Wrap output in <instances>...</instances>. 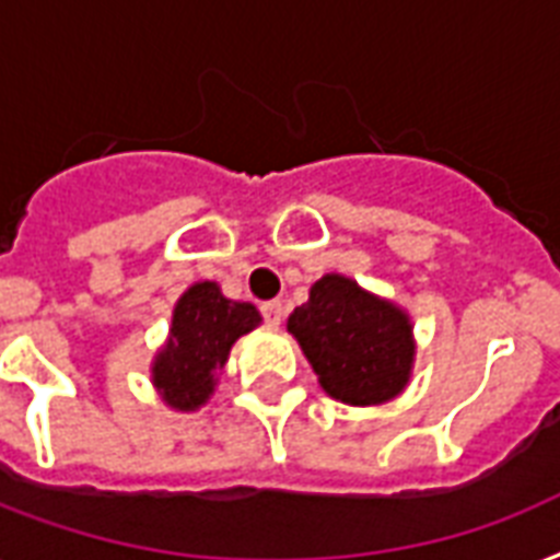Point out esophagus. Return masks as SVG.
Listing matches in <instances>:
<instances>
[{
	"instance_id": "esophagus-1",
	"label": "esophagus",
	"mask_w": 560,
	"mask_h": 560,
	"mask_svg": "<svg viewBox=\"0 0 560 560\" xmlns=\"http://www.w3.org/2000/svg\"><path fill=\"white\" fill-rule=\"evenodd\" d=\"M261 314H264V323L272 325V328H279L281 319H284V305H281L279 299H272V302H264Z\"/></svg>"
}]
</instances>
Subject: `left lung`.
<instances>
[{"instance_id":"left-lung-1","label":"left lung","mask_w":560,"mask_h":560,"mask_svg":"<svg viewBox=\"0 0 560 560\" xmlns=\"http://www.w3.org/2000/svg\"><path fill=\"white\" fill-rule=\"evenodd\" d=\"M319 386L334 400L374 407L404 392L412 374V323L398 305L328 272L288 319Z\"/></svg>"}]
</instances>
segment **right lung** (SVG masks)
I'll return each instance as SVG.
<instances>
[{
	"label": "right lung",
	"mask_w": 560,
	"mask_h": 560,
	"mask_svg": "<svg viewBox=\"0 0 560 560\" xmlns=\"http://www.w3.org/2000/svg\"><path fill=\"white\" fill-rule=\"evenodd\" d=\"M261 314L249 302L220 293L214 281H197L179 296L168 342L153 358V386L171 409H200L214 392L237 337L258 328Z\"/></svg>",
	"instance_id": "obj_1"
}]
</instances>
